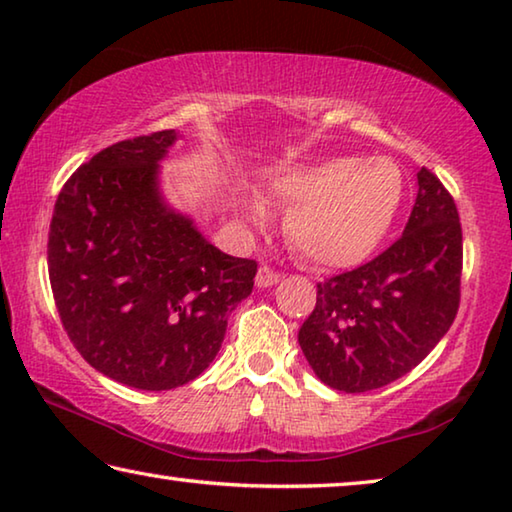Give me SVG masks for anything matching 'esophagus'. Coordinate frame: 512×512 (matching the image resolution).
Masks as SVG:
<instances>
[{"instance_id":"34e87169","label":"esophagus","mask_w":512,"mask_h":512,"mask_svg":"<svg viewBox=\"0 0 512 512\" xmlns=\"http://www.w3.org/2000/svg\"><path fill=\"white\" fill-rule=\"evenodd\" d=\"M280 273L277 271H273L271 266H259V271H257V277H255V284L259 289H266V287H273V284H277L280 282Z\"/></svg>"}]
</instances>
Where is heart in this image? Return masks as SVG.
Returning a JSON list of instances; mask_svg holds the SVG:
<instances>
[{
  "label": "heart",
  "instance_id": "heart-1",
  "mask_svg": "<svg viewBox=\"0 0 512 512\" xmlns=\"http://www.w3.org/2000/svg\"><path fill=\"white\" fill-rule=\"evenodd\" d=\"M289 205L284 235L307 262L345 268L368 259L393 228L404 196L400 167L384 155L332 158L275 178Z\"/></svg>",
  "mask_w": 512,
  "mask_h": 512
}]
</instances>
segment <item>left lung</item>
<instances>
[{"label": "left lung", "instance_id": "left-lung-1", "mask_svg": "<svg viewBox=\"0 0 512 512\" xmlns=\"http://www.w3.org/2000/svg\"><path fill=\"white\" fill-rule=\"evenodd\" d=\"M463 232L452 194L427 167L402 237L352 271L318 282L298 332L329 388L366 393L411 372L452 327L461 305Z\"/></svg>", "mask_w": 512, "mask_h": 512}]
</instances>
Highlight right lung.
<instances>
[{
    "label": "right lung",
    "mask_w": 512,
    "mask_h": 512,
    "mask_svg": "<svg viewBox=\"0 0 512 512\" xmlns=\"http://www.w3.org/2000/svg\"><path fill=\"white\" fill-rule=\"evenodd\" d=\"M173 131L121 140L60 189L47 266L60 323L94 370L171 391L219 352L228 316L250 296L257 262L221 253L158 194Z\"/></svg>",
    "instance_id": "right-lung-1"
}]
</instances>
